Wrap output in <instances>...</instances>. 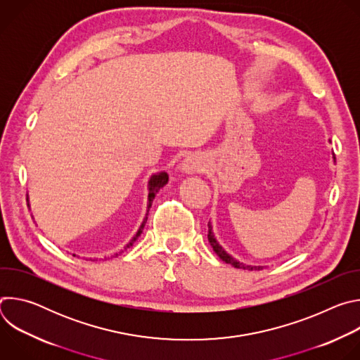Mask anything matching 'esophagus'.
<instances>
[{
    "instance_id": "1",
    "label": "esophagus",
    "mask_w": 360,
    "mask_h": 360,
    "mask_svg": "<svg viewBox=\"0 0 360 360\" xmlns=\"http://www.w3.org/2000/svg\"><path fill=\"white\" fill-rule=\"evenodd\" d=\"M205 160L200 153H189L182 161V171L186 174H199L205 171Z\"/></svg>"
}]
</instances>
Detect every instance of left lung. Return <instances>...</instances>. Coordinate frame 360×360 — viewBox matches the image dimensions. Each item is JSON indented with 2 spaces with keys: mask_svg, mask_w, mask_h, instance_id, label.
I'll return each mask as SVG.
<instances>
[{
  "mask_svg": "<svg viewBox=\"0 0 360 360\" xmlns=\"http://www.w3.org/2000/svg\"><path fill=\"white\" fill-rule=\"evenodd\" d=\"M335 160H336V158H335ZM208 228H210V231H208V240H210L211 246L214 248V252L219 256V258H221L224 262L231 264L232 266H235V268H238V269H245V271H261V269H264V266H250V265H245V264H240L239 261L233 259L232 256H231L225 249H222V246H221V245L218 243V240L215 239L211 224H208Z\"/></svg>",
  "mask_w": 360,
  "mask_h": 360,
  "instance_id": "1",
  "label": "left lung"
}]
</instances>
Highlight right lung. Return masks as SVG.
I'll use <instances>...</instances> for the list:
<instances>
[{"label": "right lung", "mask_w": 360, "mask_h": 360, "mask_svg": "<svg viewBox=\"0 0 360 360\" xmlns=\"http://www.w3.org/2000/svg\"><path fill=\"white\" fill-rule=\"evenodd\" d=\"M168 174L167 172H158V174H155V175H152L150 176V179H149V184H148V188H149V195H148V211H146V217L143 218V222H142V225L139 226V229H138V232H136V235L131 239V242L125 246V249L127 248H129V246H132V243L138 239V236L142 233V229H143V226H145V224H146V219H148V212H149V208H150V205H152V202H153V198H155V195H157V192L162 188V186H165L167 184H168ZM27 200H28V198H27ZM117 256V255H115ZM107 259V258H105ZM104 261V259H102Z\"/></svg>", "instance_id": "obj_1"}]
</instances>
